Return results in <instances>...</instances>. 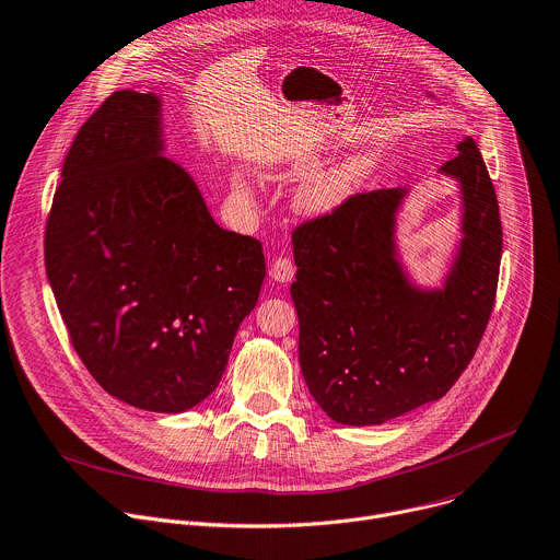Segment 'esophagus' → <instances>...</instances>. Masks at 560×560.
<instances>
[{"label": "esophagus", "instance_id": "obj_1", "mask_svg": "<svg viewBox=\"0 0 560 560\" xmlns=\"http://www.w3.org/2000/svg\"><path fill=\"white\" fill-rule=\"evenodd\" d=\"M294 264L288 259V257H279L270 264V277L277 281V283H290L292 277H294Z\"/></svg>", "mask_w": 560, "mask_h": 560}]
</instances>
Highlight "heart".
<instances>
[{"mask_svg":"<svg viewBox=\"0 0 560 560\" xmlns=\"http://www.w3.org/2000/svg\"><path fill=\"white\" fill-rule=\"evenodd\" d=\"M369 164H371V160L366 153H353V155L345 158L342 162H336V164L310 175L307 179L301 182V186L294 194L296 211L305 218H320V215L336 211L360 184V179L369 171ZM231 182H233V189L237 191V196H242L246 200L253 198L255 186L248 175H244L242 171H233Z\"/></svg>","mask_w":560,"mask_h":560,"instance_id":"1","label":"heart"}]
</instances>
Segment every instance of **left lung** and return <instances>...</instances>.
<instances>
[{
    "mask_svg": "<svg viewBox=\"0 0 560 560\" xmlns=\"http://www.w3.org/2000/svg\"><path fill=\"white\" fill-rule=\"evenodd\" d=\"M438 175L457 182L462 240L440 285L405 266L398 213L409 186L349 198L292 235L299 362L338 424L374 427L448 394L488 325L503 248L499 205L477 142Z\"/></svg>",
    "mask_w": 560,
    "mask_h": 560,
    "instance_id": "left-lung-1",
    "label": "left lung"
}]
</instances>
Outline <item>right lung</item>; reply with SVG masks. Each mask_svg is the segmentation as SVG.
<instances>
[{
  "label": "right lung",
  "mask_w": 560,
  "mask_h": 560,
  "mask_svg": "<svg viewBox=\"0 0 560 560\" xmlns=\"http://www.w3.org/2000/svg\"><path fill=\"white\" fill-rule=\"evenodd\" d=\"M61 177L46 275L79 358L129 407L194 409L257 305L261 244L218 226L191 173L166 158L153 92H114L79 129Z\"/></svg>",
  "instance_id": "1"
}]
</instances>
